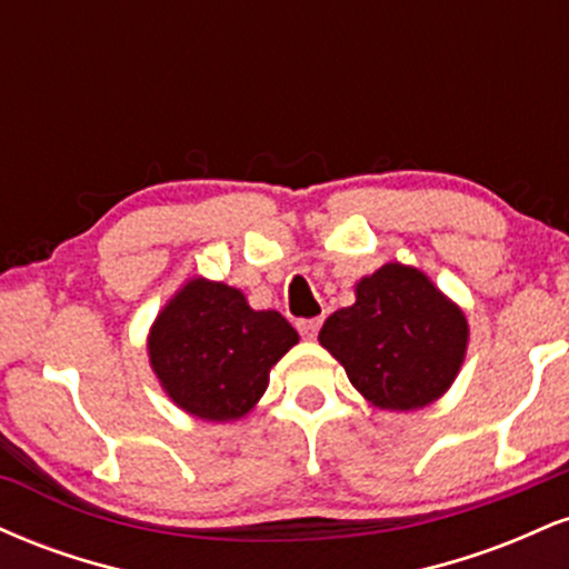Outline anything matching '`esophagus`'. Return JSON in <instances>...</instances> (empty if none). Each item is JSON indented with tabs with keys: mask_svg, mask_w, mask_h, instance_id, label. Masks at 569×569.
Masks as SVG:
<instances>
[{
	"mask_svg": "<svg viewBox=\"0 0 569 569\" xmlns=\"http://www.w3.org/2000/svg\"><path fill=\"white\" fill-rule=\"evenodd\" d=\"M297 329L305 339H316L318 329H321V321H318V318H310V321H299Z\"/></svg>",
	"mask_w": 569,
	"mask_h": 569,
	"instance_id": "34e87169",
	"label": "esophagus"
}]
</instances>
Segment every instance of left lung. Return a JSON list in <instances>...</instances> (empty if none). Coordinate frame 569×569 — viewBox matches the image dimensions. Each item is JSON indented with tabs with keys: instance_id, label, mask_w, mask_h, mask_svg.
I'll return each instance as SVG.
<instances>
[{
	"instance_id": "1",
	"label": "left lung",
	"mask_w": 569,
	"mask_h": 569,
	"mask_svg": "<svg viewBox=\"0 0 569 569\" xmlns=\"http://www.w3.org/2000/svg\"><path fill=\"white\" fill-rule=\"evenodd\" d=\"M318 342L371 407L439 401L468 350L466 312L417 267L388 262L356 283V302L326 318Z\"/></svg>"
}]
</instances>
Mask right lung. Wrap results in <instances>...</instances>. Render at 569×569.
<instances>
[{
  "label": "right lung",
  "mask_w": 569,
  "mask_h": 569,
  "mask_svg": "<svg viewBox=\"0 0 569 569\" xmlns=\"http://www.w3.org/2000/svg\"><path fill=\"white\" fill-rule=\"evenodd\" d=\"M299 342L278 310H253L246 293L189 278L147 337L149 367L166 396L206 422H234L259 403L270 369Z\"/></svg>",
  "instance_id": "obj_1"
}]
</instances>
